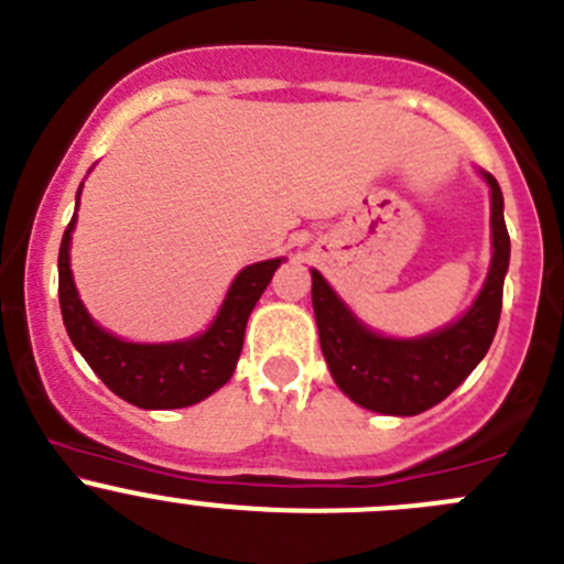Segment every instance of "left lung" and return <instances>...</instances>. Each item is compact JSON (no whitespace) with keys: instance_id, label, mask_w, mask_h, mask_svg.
<instances>
[{"instance_id":"obj_1","label":"left lung","mask_w":564,"mask_h":564,"mask_svg":"<svg viewBox=\"0 0 564 564\" xmlns=\"http://www.w3.org/2000/svg\"><path fill=\"white\" fill-rule=\"evenodd\" d=\"M482 176L491 185V270L475 305L442 333L414 340L382 338L362 327L314 270L311 300H314L322 355L338 388L360 406L382 414H403V417L420 414L445 401L486 357L502 314L510 235L505 226L499 182L491 174Z\"/></svg>"}]
</instances>
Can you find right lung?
I'll return each instance as SVG.
<instances>
[{
	"instance_id": "add662e5",
	"label": "right lung",
	"mask_w": 564,
	"mask_h": 564,
	"mask_svg": "<svg viewBox=\"0 0 564 564\" xmlns=\"http://www.w3.org/2000/svg\"><path fill=\"white\" fill-rule=\"evenodd\" d=\"M67 224L59 246V308L73 346L84 355L104 384L119 398L141 409H180L198 403L224 388L235 373L246 338V324L261 292L272 281L281 259L250 264L235 278L224 308L204 335L182 344H128L89 318L78 300L70 272V231Z\"/></svg>"
}]
</instances>
